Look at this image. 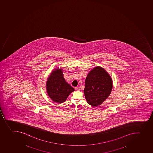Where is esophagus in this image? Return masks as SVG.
I'll list each match as a JSON object with an SVG mask.
<instances>
[{
	"instance_id": "34e87169",
	"label": "esophagus",
	"mask_w": 153,
	"mask_h": 153,
	"mask_svg": "<svg viewBox=\"0 0 153 153\" xmlns=\"http://www.w3.org/2000/svg\"><path fill=\"white\" fill-rule=\"evenodd\" d=\"M75 89H76V91H80V88L79 87H75Z\"/></svg>"
}]
</instances>
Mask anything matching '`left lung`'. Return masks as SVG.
Masks as SVG:
<instances>
[{
	"instance_id": "1",
	"label": "left lung",
	"mask_w": 153,
	"mask_h": 153,
	"mask_svg": "<svg viewBox=\"0 0 153 153\" xmlns=\"http://www.w3.org/2000/svg\"><path fill=\"white\" fill-rule=\"evenodd\" d=\"M84 94L87 103L91 106L102 105L111 93L113 81L108 72L101 66L91 70L85 81Z\"/></svg>"
}]
</instances>
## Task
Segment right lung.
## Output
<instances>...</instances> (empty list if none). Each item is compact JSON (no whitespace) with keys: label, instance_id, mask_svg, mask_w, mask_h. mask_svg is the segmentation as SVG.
Instances as JSON below:
<instances>
[{"label":"right lung","instance_id":"add662e5","mask_svg":"<svg viewBox=\"0 0 153 153\" xmlns=\"http://www.w3.org/2000/svg\"><path fill=\"white\" fill-rule=\"evenodd\" d=\"M62 68H55L47 79L46 90L48 97L55 102L63 103L74 89L67 82L63 76Z\"/></svg>","mask_w":153,"mask_h":153}]
</instances>
